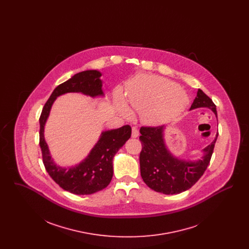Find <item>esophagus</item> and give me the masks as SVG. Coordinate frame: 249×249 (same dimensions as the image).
<instances>
[{
	"mask_svg": "<svg viewBox=\"0 0 249 249\" xmlns=\"http://www.w3.org/2000/svg\"><path fill=\"white\" fill-rule=\"evenodd\" d=\"M131 136H132L133 138H136V137L139 136V130L137 129L136 126H133L132 129H131Z\"/></svg>",
	"mask_w": 249,
	"mask_h": 249,
	"instance_id": "34e87169",
	"label": "esophagus"
}]
</instances>
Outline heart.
Wrapping results in <instances>:
<instances>
[{
	"label": "heart",
	"mask_w": 249,
	"mask_h": 249,
	"mask_svg": "<svg viewBox=\"0 0 249 249\" xmlns=\"http://www.w3.org/2000/svg\"><path fill=\"white\" fill-rule=\"evenodd\" d=\"M173 94H181L182 102L176 96L169 103L168 107H174L172 110L164 107L165 100ZM127 102L135 110L142 111V119L148 123H159L164 116L169 114H177L181 112L187 106V95L178 89V86L173 81L155 75H142L138 77L127 92ZM125 113H129L128 109H124Z\"/></svg>",
	"instance_id": "obj_1"
}]
</instances>
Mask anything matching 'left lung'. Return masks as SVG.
<instances>
[{
    "instance_id": "1",
    "label": "left lung",
    "mask_w": 249,
    "mask_h": 249,
    "mask_svg": "<svg viewBox=\"0 0 249 249\" xmlns=\"http://www.w3.org/2000/svg\"><path fill=\"white\" fill-rule=\"evenodd\" d=\"M208 107L217 118L213 101L199 89L191 109ZM163 126H142L140 129V171L143 182L152 190L167 195L178 194L190 189L204 174L211 160L215 139L203 151L202 160L185 161L173 157L167 150L163 141Z\"/></svg>"
}]
</instances>
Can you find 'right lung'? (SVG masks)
Returning <instances> with one entry per match:
<instances>
[{"instance_id":"obj_1","label":"right lung","mask_w":249,"mask_h":249,"mask_svg":"<svg viewBox=\"0 0 249 249\" xmlns=\"http://www.w3.org/2000/svg\"><path fill=\"white\" fill-rule=\"evenodd\" d=\"M101 72L96 70L81 71L71 79L59 85L43 107L40 116L39 143L45 168L51 178L61 189L76 195H88L104 190L113 177V158L131 135L130 125L104 131L91 152L80 164L70 169L56 165L49 154L44 137V127L52 104L59 95L67 92H82L95 97L103 95Z\"/></svg>"}]
</instances>
